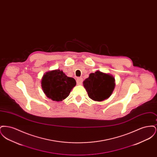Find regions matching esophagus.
Segmentation results:
<instances>
[{
    "instance_id": "34e87169",
    "label": "esophagus",
    "mask_w": 157,
    "mask_h": 157,
    "mask_svg": "<svg viewBox=\"0 0 157 157\" xmlns=\"http://www.w3.org/2000/svg\"><path fill=\"white\" fill-rule=\"evenodd\" d=\"M82 82H83V79L82 78H78L77 80H76V83L78 85H82Z\"/></svg>"
}]
</instances>
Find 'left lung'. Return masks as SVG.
I'll use <instances>...</instances> for the list:
<instances>
[{
  "label": "left lung",
  "mask_w": 157,
  "mask_h": 157,
  "mask_svg": "<svg viewBox=\"0 0 157 157\" xmlns=\"http://www.w3.org/2000/svg\"><path fill=\"white\" fill-rule=\"evenodd\" d=\"M115 81L112 75L97 71L90 74L83 85L91 99L101 102L111 95L115 86Z\"/></svg>",
  "instance_id": "8db88e82"
}]
</instances>
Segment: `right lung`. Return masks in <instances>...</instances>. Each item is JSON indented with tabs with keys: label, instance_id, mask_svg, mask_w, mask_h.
<instances>
[{
	"label": "right lung",
	"instance_id": "right-lung-1",
	"mask_svg": "<svg viewBox=\"0 0 157 157\" xmlns=\"http://www.w3.org/2000/svg\"><path fill=\"white\" fill-rule=\"evenodd\" d=\"M76 82L59 69L46 72L41 80V86L46 96L52 101L59 102L69 96Z\"/></svg>",
	"mask_w": 157,
	"mask_h": 157
}]
</instances>
